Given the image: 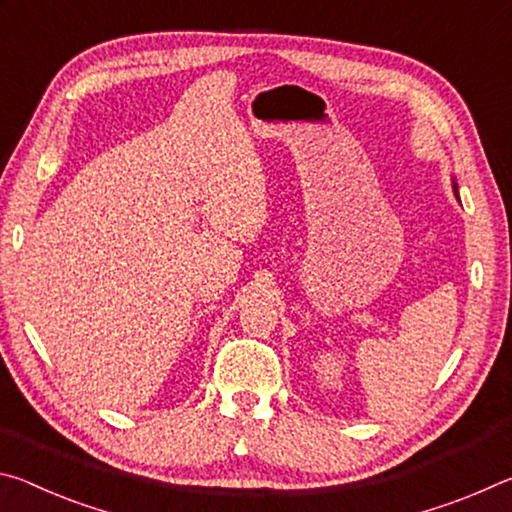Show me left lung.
<instances>
[{
  "instance_id": "left-lung-1",
  "label": "left lung",
  "mask_w": 512,
  "mask_h": 512,
  "mask_svg": "<svg viewBox=\"0 0 512 512\" xmlns=\"http://www.w3.org/2000/svg\"><path fill=\"white\" fill-rule=\"evenodd\" d=\"M452 187H454V196H456V198H458V185H456V183H454V180H452Z\"/></svg>"
}]
</instances>
